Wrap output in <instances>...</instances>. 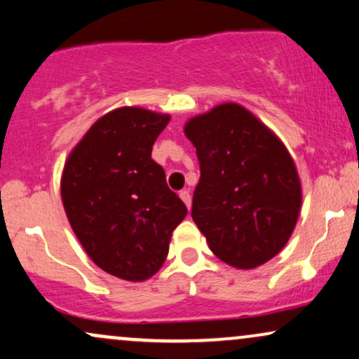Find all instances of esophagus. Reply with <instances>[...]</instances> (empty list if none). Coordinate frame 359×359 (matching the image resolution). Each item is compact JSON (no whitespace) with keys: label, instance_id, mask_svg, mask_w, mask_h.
Wrapping results in <instances>:
<instances>
[{"label":"esophagus","instance_id":"obj_1","mask_svg":"<svg viewBox=\"0 0 359 359\" xmlns=\"http://www.w3.org/2000/svg\"><path fill=\"white\" fill-rule=\"evenodd\" d=\"M179 196H180V199L184 201V204L187 205V208H191V203H192V199H191V192H189V191H182V192L179 194Z\"/></svg>","mask_w":359,"mask_h":359}]
</instances>
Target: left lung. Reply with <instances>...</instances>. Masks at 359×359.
I'll return each instance as SVG.
<instances>
[{
    "label": "left lung",
    "instance_id": "1",
    "mask_svg": "<svg viewBox=\"0 0 359 359\" xmlns=\"http://www.w3.org/2000/svg\"><path fill=\"white\" fill-rule=\"evenodd\" d=\"M184 131L201 167L192 219L209 248L234 269L266 263L287 245L302 204L285 145L236 102L189 119Z\"/></svg>",
    "mask_w": 359,
    "mask_h": 359
}]
</instances>
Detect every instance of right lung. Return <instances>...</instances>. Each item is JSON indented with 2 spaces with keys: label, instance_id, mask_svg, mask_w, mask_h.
<instances>
[{
  "label": "right lung",
  "instance_id": "1",
  "mask_svg": "<svg viewBox=\"0 0 359 359\" xmlns=\"http://www.w3.org/2000/svg\"><path fill=\"white\" fill-rule=\"evenodd\" d=\"M168 114L119 108L89 128L65 162L62 203L89 258L114 277L143 282L160 270L187 208L151 158Z\"/></svg>",
  "mask_w": 359,
  "mask_h": 359
}]
</instances>
